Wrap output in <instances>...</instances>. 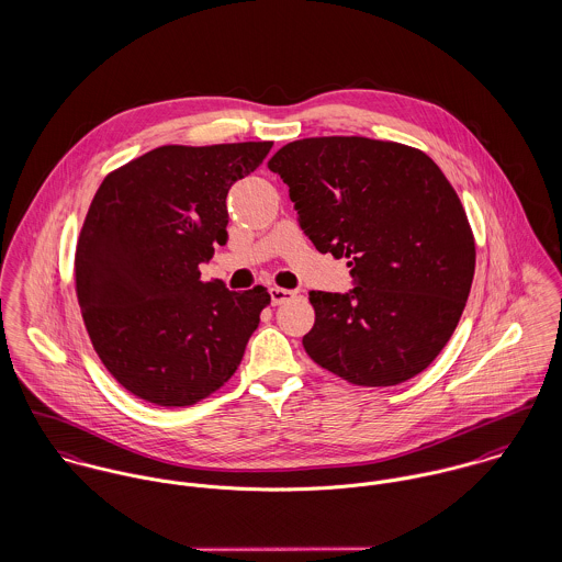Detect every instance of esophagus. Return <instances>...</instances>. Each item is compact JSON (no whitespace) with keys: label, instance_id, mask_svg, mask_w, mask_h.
Listing matches in <instances>:
<instances>
[{"label":"esophagus","instance_id":"1","mask_svg":"<svg viewBox=\"0 0 562 562\" xmlns=\"http://www.w3.org/2000/svg\"><path fill=\"white\" fill-rule=\"evenodd\" d=\"M296 294L292 290H283V288H270V303L272 305H283L288 301H292Z\"/></svg>","mask_w":562,"mask_h":562}]
</instances>
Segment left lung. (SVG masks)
I'll return each mask as SVG.
<instances>
[{
	"label": "left lung",
	"instance_id": "obj_1",
	"mask_svg": "<svg viewBox=\"0 0 562 562\" xmlns=\"http://www.w3.org/2000/svg\"><path fill=\"white\" fill-rule=\"evenodd\" d=\"M268 168L288 183L303 234L321 252L348 257L355 285L310 292L307 355L366 387L426 370L461 321L476 266L465 210L441 168L363 136L296 140Z\"/></svg>",
	"mask_w": 562,
	"mask_h": 562
}]
</instances>
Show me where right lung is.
<instances>
[{
	"label": "right lung",
	"mask_w": 562,
	"mask_h": 562,
	"mask_svg": "<svg viewBox=\"0 0 562 562\" xmlns=\"http://www.w3.org/2000/svg\"><path fill=\"white\" fill-rule=\"evenodd\" d=\"M270 149L168 145L99 186L76 250L78 301L99 359L134 396L188 406L238 370L270 294L205 283L199 266L229 238V188Z\"/></svg>",
	"instance_id": "right-lung-1"
}]
</instances>
